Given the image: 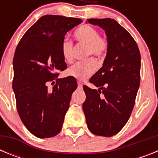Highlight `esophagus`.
<instances>
[{
	"label": "esophagus",
	"mask_w": 158,
	"mask_h": 158,
	"mask_svg": "<svg viewBox=\"0 0 158 158\" xmlns=\"http://www.w3.org/2000/svg\"><path fill=\"white\" fill-rule=\"evenodd\" d=\"M77 85H78V87L80 88V89H82V87H83V85H82L81 82L77 81Z\"/></svg>",
	"instance_id": "1"
}]
</instances>
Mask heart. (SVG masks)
<instances>
[{"mask_svg":"<svg viewBox=\"0 0 158 158\" xmlns=\"http://www.w3.org/2000/svg\"><path fill=\"white\" fill-rule=\"evenodd\" d=\"M75 39L79 43L86 45L85 56L89 57L91 54L102 58L106 54L108 48V43L105 38L99 35V31L93 27L88 24L80 26L73 33ZM61 51L64 60L67 62L73 61V43L67 39H64L61 45ZM97 64L94 58L77 62L69 68L67 73L69 76L77 80H85L91 76L96 71Z\"/></svg>","mask_w":158,"mask_h":158,"instance_id":"obj_1","label":"heart"}]
</instances>
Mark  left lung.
<instances>
[{
    "mask_svg": "<svg viewBox=\"0 0 158 158\" xmlns=\"http://www.w3.org/2000/svg\"><path fill=\"white\" fill-rule=\"evenodd\" d=\"M87 22L105 31L108 48L102 67L89 80L98 89L83 87L86 100L82 107L89 131L111 137L126 125L133 110L140 85V52L133 37L115 19Z\"/></svg>",
    "mask_w": 158,
    "mask_h": 158,
    "instance_id": "1",
    "label": "left lung"
}]
</instances>
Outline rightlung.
Instances as JSON below:
<instances>
[{
    "label": "right lung",
    "instance_id": "1",
    "mask_svg": "<svg viewBox=\"0 0 158 158\" xmlns=\"http://www.w3.org/2000/svg\"><path fill=\"white\" fill-rule=\"evenodd\" d=\"M81 23L77 18L42 16L23 35L15 51L12 89L18 114L26 128L40 139L61 131L77 87L73 77L57 79L51 91L47 83L58 76L56 72L66 69L61 45L67 32Z\"/></svg>",
    "mask_w": 158,
    "mask_h": 158
}]
</instances>
